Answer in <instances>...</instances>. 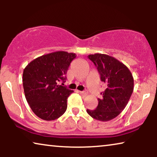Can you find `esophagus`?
<instances>
[{"label":"esophagus","mask_w":157,"mask_h":157,"mask_svg":"<svg viewBox=\"0 0 157 157\" xmlns=\"http://www.w3.org/2000/svg\"><path fill=\"white\" fill-rule=\"evenodd\" d=\"M79 94L82 96H86L87 95V91H79Z\"/></svg>","instance_id":"1"}]
</instances>
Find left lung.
<instances>
[{
    "label": "left lung",
    "instance_id": "8db88e82",
    "mask_svg": "<svg viewBox=\"0 0 157 157\" xmlns=\"http://www.w3.org/2000/svg\"><path fill=\"white\" fill-rule=\"evenodd\" d=\"M100 75L106 89L98 98L94 110L86 111L92 118L101 121L114 119L127 105L134 90V78L129 69L115 58L106 54L95 53L88 56Z\"/></svg>",
    "mask_w": 157,
    "mask_h": 157
}]
</instances>
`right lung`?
I'll use <instances>...</instances> for the list:
<instances>
[{
    "label": "right lung",
    "instance_id": "add662e5",
    "mask_svg": "<svg viewBox=\"0 0 157 157\" xmlns=\"http://www.w3.org/2000/svg\"><path fill=\"white\" fill-rule=\"evenodd\" d=\"M74 53L56 51L38 57L23 70V86L27 102L35 114L46 121L61 117L72 90L63 86Z\"/></svg>",
    "mask_w": 157,
    "mask_h": 157
}]
</instances>
